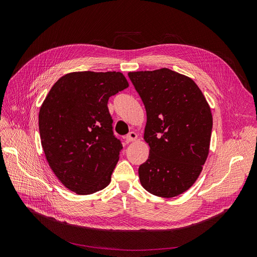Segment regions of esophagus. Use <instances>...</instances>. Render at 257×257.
Masks as SVG:
<instances>
[{"mask_svg": "<svg viewBox=\"0 0 257 257\" xmlns=\"http://www.w3.org/2000/svg\"><path fill=\"white\" fill-rule=\"evenodd\" d=\"M136 139H137V134L135 133V132H131V133H128L125 137L126 143H132V142L136 141Z\"/></svg>", "mask_w": 257, "mask_h": 257, "instance_id": "esophagus-1", "label": "esophagus"}]
</instances>
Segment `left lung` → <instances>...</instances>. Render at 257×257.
<instances>
[{"instance_id":"left-lung-1","label":"left lung","mask_w":257,"mask_h":257,"mask_svg":"<svg viewBox=\"0 0 257 257\" xmlns=\"http://www.w3.org/2000/svg\"><path fill=\"white\" fill-rule=\"evenodd\" d=\"M147 112L144 139L150 147L139 166L144 189L172 198L188 191L208 158L212 113L198 85L169 68L130 72Z\"/></svg>"}]
</instances>
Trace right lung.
Masks as SVG:
<instances>
[{
  "label": "right lung",
  "mask_w": 257,
  "mask_h": 257,
  "mask_svg": "<svg viewBox=\"0 0 257 257\" xmlns=\"http://www.w3.org/2000/svg\"><path fill=\"white\" fill-rule=\"evenodd\" d=\"M120 72H74L52 85L38 126L46 160L65 188L78 195L105 189L122 144L112 132L108 99L126 89Z\"/></svg>",
  "instance_id": "add662e5"
}]
</instances>
